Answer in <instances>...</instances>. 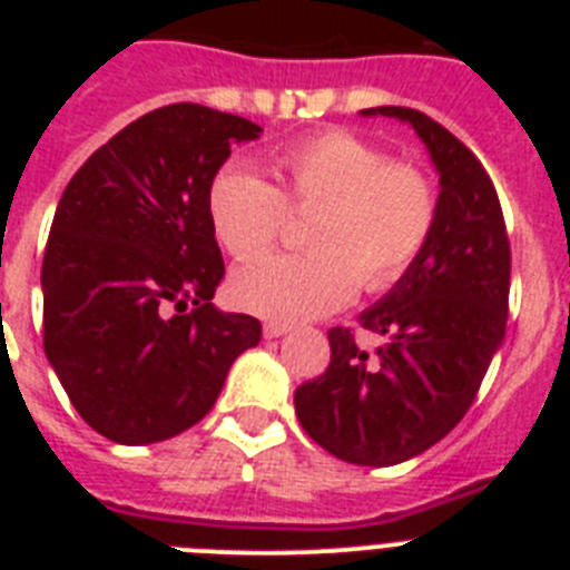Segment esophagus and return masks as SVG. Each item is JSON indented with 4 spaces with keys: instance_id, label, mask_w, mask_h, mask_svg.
Listing matches in <instances>:
<instances>
[{
    "instance_id": "34e87169",
    "label": "esophagus",
    "mask_w": 570,
    "mask_h": 570,
    "mask_svg": "<svg viewBox=\"0 0 570 570\" xmlns=\"http://www.w3.org/2000/svg\"><path fill=\"white\" fill-rule=\"evenodd\" d=\"M288 331H291V325H285V322H265L262 334L268 336V340H276V336H285Z\"/></svg>"
}]
</instances>
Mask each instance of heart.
<instances>
[{
    "mask_svg": "<svg viewBox=\"0 0 570 570\" xmlns=\"http://www.w3.org/2000/svg\"><path fill=\"white\" fill-rule=\"evenodd\" d=\"M279 185L250 165H225L210 179L208 219L236 259L279 239L288 208H316L308 254L262 256L230 279L248 314L274 322L316 320L354 299L356 288L385 291L411 271L434 234L440 196L414 163H391L380 145L351 130H322L274 156Z\"/></svg>",
    "mask_w": 570,
    "mask_h": 570,
    "instance_id": "obj_1",
    "label": "heart"
}]
</instances>
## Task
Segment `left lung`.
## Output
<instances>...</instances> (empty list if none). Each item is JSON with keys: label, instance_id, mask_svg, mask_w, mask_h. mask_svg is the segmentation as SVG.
Segmentation results:
<instances>
[{"label": "left lung", "instance_id": "1", "mask_svg": "<svg viewBox=\"0 0 570 570\" xmlns=\"http://www.w3.org/2000/svg\"><path fill=\"white\" fill-rule=\"evenodd\" d=\"M362 114L416 130L440 174V214L420 259L360 314L380 347L367 354L354 331L331 328V365L294 405L336 460L382 468L436 445L471 407L505 336L511 245L491 176L451 130L414 108Z\"/></svg>", "mask_w": 570, "mask_h": 570}]
</instances>
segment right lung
<instances>
[{"instance_id": "obj_1", "label": "right lung", "mask_w": 570, "mask_h": 570, "mask_svg": "<svg viewBox=\"0 0 570 570\" xmlns=\"http://www.w3.org/2000/svg\"><path fill=\"white\" fill-rule=\"evenodd\" d=\"M259 125L194 102L139 116L90 154L42 262L45 354L85 422L150 445L203 420L262 325L216 308L225 262L208 188Z\"/></svg>"}]
</instances>
